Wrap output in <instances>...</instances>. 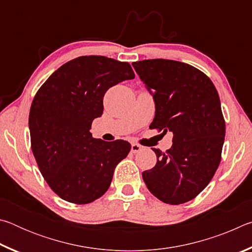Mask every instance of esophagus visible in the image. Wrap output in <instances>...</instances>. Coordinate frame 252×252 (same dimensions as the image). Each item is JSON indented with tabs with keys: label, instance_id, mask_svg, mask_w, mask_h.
<instances>
[{
	"label": "esophagus",
	"instance_id": "1",
	"mask_svg": "<svg viewBox=\"0 0 252 252\" xmlns=\"http://www.w3.org/2000/svg\"><path fill=\"white\" fill-rule=\"evenodd\" d=\"M141 149H142V147L139 146L138 143H132L131 144V152L132 153H136V152L141 151Z\"/></svg>",
	"mask_w": 252,
	"mask_h": 252
}]
</instances>
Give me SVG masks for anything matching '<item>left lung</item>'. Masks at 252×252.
Listing matches in <instances>:
<instances>
[{
    "label": "left lung",
    "mask_w": 252,
    "mask_h": 252,
    "mask_svg": "<svg viewBox=\"0 0 252 252\" xmlns=\"http://www.w3.org/2000/svg\"><path fill=\"white\" fill-rule=\"evenodd\" d=\"M132 65L155 100L150 127L173 133L169 150L153 149L157 163L142 172L143 181L162 202L190 201L211 181L221 160L225 123L218 92L203 72L187 63L153 59Z\"/></svg>",
    "instance_id": "left-lung-1"
}]
</instances>
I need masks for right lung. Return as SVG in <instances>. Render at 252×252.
<instances>
[{
	"label": "right lung",
	"mask_w": 252,
	"mask_h": 252,
	"mask_svg": "<svg viewBox=\"0 0 252 252\" xmlns=\"http://www.w3.org/2000/svg\"><path fill=\"white\" fill-rule=\"evenodd\" d=\"M133 78L127 62L85 55L60 66L36 92L29 116L31 148L42 176L61 199L87 204L109 189L131 144L94 139L90 129L103 113L105 92Z\"/></svg>",
	"instance_id": "obj_1"
}]
</instances>
